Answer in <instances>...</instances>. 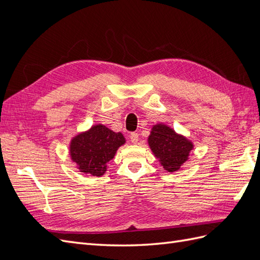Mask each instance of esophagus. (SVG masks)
<instances>
[{
    "label": "esophagus",
    "instance_id": "obj_1",
    "mask_svg": "<svg viewBox=\"0 0 260 260\" xmlns=\"http://www.w3.org/2000/svg\"><path fill=\"white\" fill-rule=\"evenodd\" d=\"M130 140H131V142H132V143L137 144V143H138V141H139V135H138V133H136V132H132L131 135H130Z\"/></svg>",
    "mask_w": 260,
    "mask_h": 260
}]
</instances>
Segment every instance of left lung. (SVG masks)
Wrapping results in <instances>:
<instances>
[{
	"instance_id": "8db88e82",
	"label": "left lung",
	"mask_w": 260,
	"mask_h": 260,
	"mask_svg": "<svg viewBox=\"0 0 260 260\" xmlns=\"http://www.w3.org/2000/svg\"><path fill=\"white\" fill-rule=\"evenodd\" d=\"M148 144L168 172L177 171L181 165L186 161L188 153L193 148L190 141L178 136L165 124L154 125L148 138Z\"/></svg>"
}]
</instances>
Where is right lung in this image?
I'll return each mask as SVG.
<instances>
[{
  "mask_svg": "<svg viewBox=\"0 0 260 260\" xmlns=\"http://www.w3.org/2000/svg\"><path fill=\"white\" fill-rule=\"evenodd\" d=\"M123 143L120 132L96 124L72 141L70 155L81 172L101 177L106 171V162L114 158L117 148Z\"/></svg>",
  "mask_w": 260,
  "mask_h": 260,
  "instance_id": "add662e5",
  "label": "right lung"
}]
</instances>
